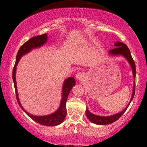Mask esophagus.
<instances>
[{
  "mask_svg": "<svg viewBox=\"0 0 147 147\" xmlns=\"http://www.w3.org/2000/svg\"><path fill=\"white\" fill-rule=\"evenodd\" d=\"M75 77L77 80L82 81L84 79V75L82 73V72H78V73H77V75H76Z\"/></svg>",
  "mask_w": 147,
  "mask_h": 147,
  "instance_id": "esophagus-1",
  "label": "esophagus"
}]
</instances>
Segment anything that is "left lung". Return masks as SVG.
I'll return each mask as SVG.
<instances>
[{
    "label": "left lung",
    "instance_id": "1",
    "mask_svg": "<svg viewBox=\"0 0 147 147\" xmlns=\"http://www.w3.org/2000/svg\"><path fill=\"white\" fill-rule=\"evenodd\" d=\"M115 48L112 49V50H109V55H111V56H123L126 60L128 61L129 63L131 65V68H132L133 75L134 77V82H133V92L132 95H131V98L130 99V102H129V104L126 106V107L121 112L118 113L115 115L111 116H99L96 115L95 114H92L88 110V108H86V117L91 122L94 123V124H98V125H107V124H110L111 123L117 121L123 114L124 113L127 108L129 107L130 103L131 102L132 99H133L135 95V90H136V64H135L134 61H133L132 57H131V52H130L129 48L127 45L124 44V43H122L119 41H116L114 43Z\"/></svg>",
    "mask_w": 147,
    "mask_h": 147
}]
</instances>
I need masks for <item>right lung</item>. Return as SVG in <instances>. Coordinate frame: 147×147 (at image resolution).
<instances>
[{"mask_svg":"<svg viewBox=\"0 0 147 147\" xmlns=\"http://www.w3.org/2000/svg\"><path fill=\"white\" fill-rule=\"evenodd\" d=\"M48 35L47 34H44L42 35H38V36H34L32 38H30L28 41L25 42L22 46L20 48L19 50L18 51L17 55H16V63H15L14 67L13 68L12 72V78L13 82L14 84V88H15V92H16V96L17 102L21 106L24 112L28 115L29 117L32 119L34 121L38 123V124H41V125L44 126H57L60 124L61 123L63 122L65 119V116H66V107H65V104H66V101L68 99V95L70 93V91L73 88L74 86L75 85V79L74 77H68V79H65L64 81L63 87H62V95H61V103L58 109L54 112L53 113H51L50 115H47L43 116H37V115H33L30 114L29 113L27 112L22 106L21 102L19 101V98H18V90H17V86H16V66H17L19 60L23 55H26L28 52L31 51L32 49L38 48L40 47L43 46V45L46 43L48 41Z\"/></svg>","mask_w":147,"mask_h":147,"instance_id":"obj_1","label":"right lung"}]
</instances>
